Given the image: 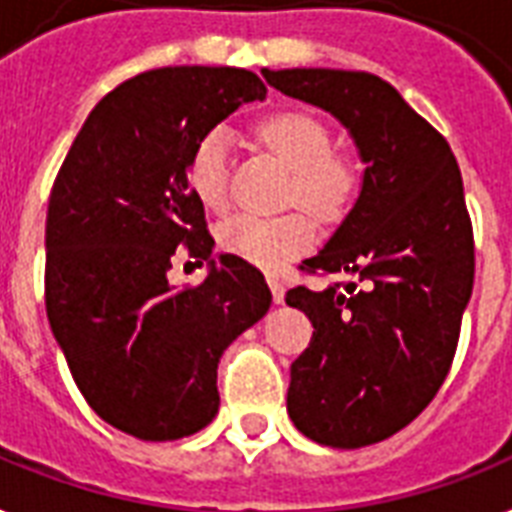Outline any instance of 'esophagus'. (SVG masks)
<instances>
[{
    "label": "esophagus",
    "mask_w": 512,
    "mask_h": 512,
    "mask_svg": "<svg viewBox=\"0 0 512 512\" xmlns=\"http://www.w3.org/2000/svg\"><path fill=\"white\" fill-rule=\"evenodd\" d=\"M268 287H271L273 292V303L276 305L284 303V284H281L279 276H268Z\"/></svg>",
    "instance_id": "34e87169"
}]
</instances>
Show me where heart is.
<instances>
[{
  "instance_id": "heart-1",
  "label": "heart",
  "mask_w": 512,
  "mask_h": 512,
  "mask_svg": "<svg viewBox=\"0 0 512 512\" xmlns=\"http://www.w3.org/2000/svg\"><path fill=\"white\" fill-rule=\"evenodd\" d=\"M257 135L281 162L292 167L287 199L311 215L329 220L348 207L356 191V167L332 148V135L316 116L281 111L268 116ZM188 185L201 207L225 212L231 204V135L215 127L201 135L188 156ZM313 239V223L305 212L260 217L239 215L220 225L217 241L228 255L247 260L263 271H281Z\"/></svg>"
}]
</instances>
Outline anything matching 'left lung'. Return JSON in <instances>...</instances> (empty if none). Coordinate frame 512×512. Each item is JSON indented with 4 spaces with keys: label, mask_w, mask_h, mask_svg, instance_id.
I'll list each match as a JSON object with an SVG mask.
<instances>
[{
    "label": "left lung",
    "mask_w": 512,
    "mask_h": 512,
    "mask_svg": "<svg viewBox=\"0 0 512 512\" xmlns=\"http://www.w3.org/2000/svg\"><path fill=\"white\" fill-rule=\"evenodd\" d=\"M289 98L335 116L364 162L356 204L308 273L353 281L287 305L311 319V345L292 364L295 428L335 449L385 441L444 385L473 292V225L452 148L380 76L337 68L263 71Z\"/></svg>",
    "instance_id": "obj_1"
}]
</instances>
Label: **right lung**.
Segmentation results:
<instances>
[{
    "mask_svg": "<svg viewBox=\"0 0 512 512\" xmlns=\"http://www.w3.org/2000/svg\"><path fill=\"white\" fill-rule=\"evenodd\" d=\"M263 98V79L244 68L132 76L92 108L52 183V335L95 414L143 441L207 428L220 406L223 350L271 308L255 265L212 257L215 239L185 175L201 135ZM175 251L208 260L199 288L169 284Z\"/></svg>",
    "mask_w": 512,
    "mask_h": 512,
    "instance_id": "right-lung-1",
    "label": "right lung"
}]
</instances>
